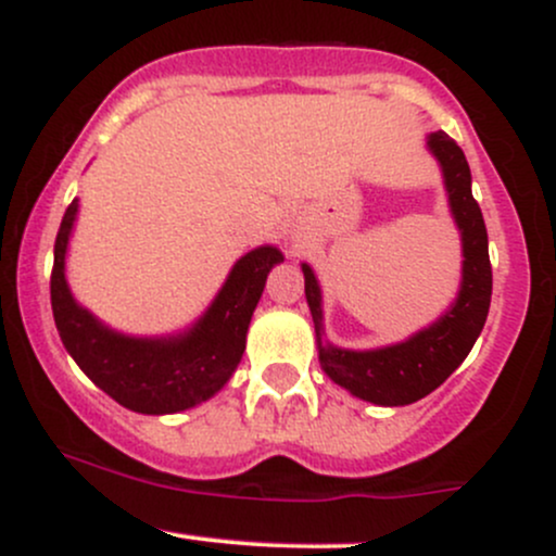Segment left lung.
Wrapping results in <instances>:
<instances>
[{
  "label": "left lung",
  "mask_w": 556,
  "mask_h": 556,
  "mask_svg": "<svg viewBox=\"0 0 556 556\" xmlns=\"http://www.w3.org/2000/svg\"><path fill=\"white\" fill-rule=\"evenodd\" d=\"M437 156L450 195V208L463 238V282L450 311L410 340L376 350H342L321 342V287L308 264H303L305 300L314 316L318 361L334 384L374 405H410L431 394L446 376L468 358L489 316L491 264L483 214L470 190V167L460 146L446 132H431L426 140Z\"/></svg>",
  "instance_id": "obj_1"
}]
</instances>
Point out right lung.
<instances>
[{
	"label": "right lung",
	"instance_id": "obj_1",
	"mask_svg": "<svg viewBox=\"0 0 556 556\" xmlns=\"http://www.w3.org/2000/svg\"><path fill=\"white\" fill-rule=\"evenodd\" d=\"M78 216V198L62 216L54 242L52 311L62 344L80 371L127 410L164 416L214 397L245 353V334L271 266L282 261L274 245L245 253L229 271L208 311L182 334H119L75 303L65 279V253Z\"/></svg>",
	"mask_w": 556,
	"mask_h": 556
}]
</instances>
